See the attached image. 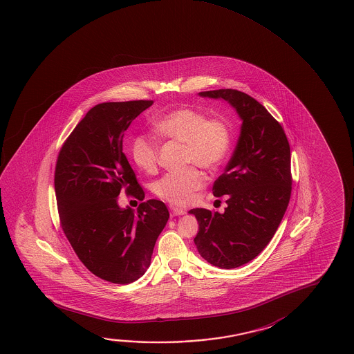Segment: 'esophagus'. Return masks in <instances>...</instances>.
I'll return each instance as SVG.
<instances>
[{
    "label": "esophagus",
    "instance_id": "esophagus-1",
    "mask_svg": "<svg viewBox=\"0 0 354 354\" xmlns=\"http://www.w3.org/2000/svg\"><path fill=\"white\" fill-rule=\"evenodd\" d=\"M170 209V214L174 217V216H181V214H185L186 211L184 209H180V207H175V206H169Z\"/></svg>",
    "mask_w": 354,
    "mask_h": 354
}]
</instances>
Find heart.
Instances as JSON below:
<instances>
[{"label": "heart", "instance_id": "1", "mask_svg": "<svg viewBox=\"0 0 354 354\" xmlns=\"http://www.w3.org/2000/svg\"><path fill=\"white\" fill-rule=\"evenodd\" d=\"M154 132L167 140L183 143V164L190 165L183 171L164 175L151 190L156 196L174 205L190 203L205 184L206 170L220 167L231 148V128L222 118H207L201 111L179 107L154 123ZM158 143L148 136H136L129 153L134 164L145 173H154L158 165Z\"/></svg>", "mask_w": 354, "mask_h": 354}]
</instances>
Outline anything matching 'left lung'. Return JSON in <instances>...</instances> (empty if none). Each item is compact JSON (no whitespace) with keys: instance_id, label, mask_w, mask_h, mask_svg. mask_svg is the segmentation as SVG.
<instances>
[{"instance_id":"left-lung-1","label":"left lung","mask_w":354,"mask_h":354,"mask_svg":"<svg viewBox=\"0 0 354 354\" xmlns=\"http://www.w3.org/2000/svg\"><path fill=\"white\" fill-rule=\"evenodd\" d=\"M198 95L228 101L242 127L225 173L212 186L214 196L226 198L225 214L192 209L200 226L194 242L214 267H241L267 247L288 209L292 184L289 140L281 124L250 95L233 88Z\"/></svg>"}]
</instances>
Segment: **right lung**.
<instances>
[{
	"label": "right lung",
	"mask_w": 354,
	"mask_h": 354,
	"mask_svg": "<svg viewBox=\"0 0 354 354\" xmlns=\"http://www.w3.org/2000/svg\"><path fill=\"white\" fill-rule=\"evenodd\" d=\"M151 100L104 102L87 112L59 151L54 187L60 226L82 264L115 284L140 278L151 264L169 211L159 200L137 212L118 206L120 192H145L123 153V136Z\"/></svg>",
	"instance_id": "1"
}]
</instances>
